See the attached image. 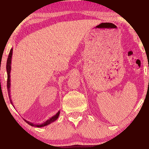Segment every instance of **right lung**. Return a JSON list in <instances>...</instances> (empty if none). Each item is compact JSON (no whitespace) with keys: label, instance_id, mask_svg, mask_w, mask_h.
Instances as JSON below:
<instances>
[{"label":"right lung","instance_id":"add662e5","mask_svg":"<svg viewBox=\"0 0 149 149\" xmlns=\"http://www.w3.org/2000/svg\"><path fill=\"white\" fill-rule=\"evenodd\" d=\"M12 53H13V49H10V53L8 55V59H7V62H6V72H7V75H8V79H7V89H8V96L10 98V101L11 104L12 106L14 107L13 104V102L11 99V97H10V72H11V63H12ZM60 111H58L56 114L53 116L51 117L49 119H48L46 122H42V123H34L32 122H30L29 121L25 120L26 122L28 123L29 125L33 126V127H45V126H47L48 125L50 124V123L54 122V121H56L58 118L59 115H60Z\"/></svg>","mask_w":149,"mask_h":149}]
</instances>
